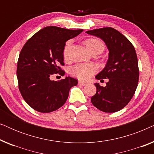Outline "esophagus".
<instances>
[{"instance_id": "34e87169", "label": "esophagus", "mask_w": 154, "mask_h": 154, "mask_svg": "<svg viewBox=\"0 0 154 154\" xmlns=\"http://www.w3.org/2000/svg\"><path fill=\"white\" fill-rule=\"evenodd\" d=\"M79 85H87V83L80 81H79Z\"/></svg>"}]
</instances>
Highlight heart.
<instances>
[{
	"label": "heart",
	"mask_w": 154,
	"mask_h": 154,
	"mask_svg": "<svg viewBox=\"0 0 154 154\" xmlns=\"http://www.w3.org/2000/svg\"><path fill=\"white\" fill-rule=\"evenodd\" d=\"M86 49L89 52L92 50H98L100 52L104 49V45L100 40L97 38H89L85 40L84 42ZM69 43H67L64 49V57L67 58ZM97 68L93 64H80L75 65L71 69V73L73 76L78 78L82 81H87L92 76V75L96 72Z\"/></svg>",
	"instance_id": "obj_1"
}]
</instances>
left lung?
<instances>
[{"label":"left lung","mask_w":154,"mask_h":154,"mask_svg":"<svg viewBox=\"0 0 154 154\" xmlns=\"http://www.w3.org/2000/svg\"><path fill=\"white\" fill-rule=\"evenodd\" d=\"M85 33L102 39L109 50L104 68L95 76L97 80L108 79L109 81L105 87L94 83L97 92L91 102L100 111L116 112L128 104L137 87L139 68L135 50L125 35L111 27Z\"/></svg>","instance_id":"8db88e82"}]
</instances>
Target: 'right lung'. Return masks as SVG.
I'll use <instances>...</instances> for the list:
<instances>
[{
    "instance_id": "right-lung-1",
    "label": "right lung",
    "mask_w": 154,
    "mask_h": 154,
    "mask_svg": "<svg viewBox=\"0 0 154 154\" xmlns=\"http://www.w3.org/2000/svg\"><path fill=\"white\" fill-rule=\"evenodd\" d=\"M83 31L47 26L35 33L22 48L17 69L19 89L34 110L41 113L57 110L66 102L71 88L77 85V80L70 76L57 81L50 77L53 73L64 75L60 65L64 64L65 43Z\"/></svg>"
}]
</instances>
